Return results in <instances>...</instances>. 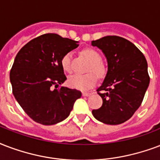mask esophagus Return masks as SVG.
Instances as JSON below:
<instances>
[{
    "label": "esophagus",
    "mask_w": 160,
    "mask_h": 160,
    "mask_svg": "<svg viewBox=\"0 0 160 160\" xmlns=\"http://www.w3.org/2000/svg\"><path fill=\"white\" fill-rule=\"evenodd\" d=\"M82 96H91V93H89V92H83Z\"/></svg>",
    "instance_id": "esophagus-1"
}]
</instances>
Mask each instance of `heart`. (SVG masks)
Returning a JSON list of instances; mask_svg holds the SVG:
<instances>
[{"label": "heart", "instance_id": "1", "mask_svg": "<svg viewBox=\"0 0 160 160\" xmlns=\"http://www.w3.org/2000/svg\"><path fill=\"white\" fill-rule=\"evenodd\" d=\"M82 54L91 63L87 69V72L91 73L85 75H72L68 79V85L73 89L85 91L93 88L96 85L97 82L96 76L100 79H103L107 75V68L101 61L102 57L100 53L93 48H85L82 51ZM60 63L64 71L70 73L72 71V53L69 52L64 54Z\"/></svg>", "mask_w": 160, "mask_h": 160}]
</instances>
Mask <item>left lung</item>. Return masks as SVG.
Returning a JSON list of instances; mask_svg holds the SVG:
<instances>
[{
  "label": "left lung",
  "mask_w": 160,
  "mask_h": 160,
  "mask_svg": "<svg viewBox=\"0 0 160 160\" xmlns=\"http://www.w3.org/2000/svg\"><path fill=\"white\" fill-rule=\"evenodd\" d=\"M91 44L102 49L108 64L104 82L97 89L103 103L92 114L103 123H122L141 106L149 85L146 58L132 42L121 37H103Z\"/></svg>",
  "instance_id": "1"
}]
</instances>
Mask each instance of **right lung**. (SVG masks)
Returning a JSON list of instances; mask_svg holds the SVG:
<instances>
[{"instance_id": "1", "label": "right lung", "mask_w": 160, "mask_h": 160, "mask_svg": "<svg viewBox=\"0 0 160 160\" xmlns=\"http://www.w3.org/2000/svg\"><path fill=\"white\" fill-rule=\"evenodd\" d=\"M79 46L77 41L46 33L25 44L10 72L12 93L36 122L53 125L69 117L81 92L59 85L66 80L61 58Z\"/></svg>"}]
</instances>
